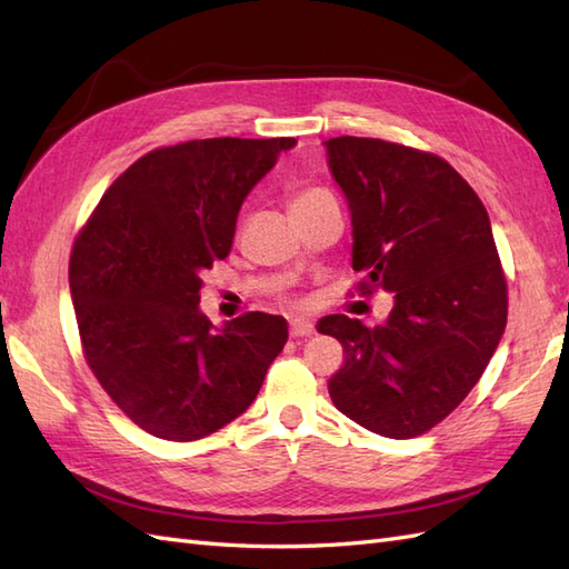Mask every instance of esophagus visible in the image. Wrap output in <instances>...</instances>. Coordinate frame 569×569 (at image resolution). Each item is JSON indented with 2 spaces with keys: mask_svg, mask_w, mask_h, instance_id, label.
Masks as SVG:
<instances>
[{
  "mask_svg": "<svg viewBox=\"0 0 569 569\" xmlns=\"http://www.w3.org/2000/svg\"><path fill=\"white\" fill-rule=\"evenodd\" d=\"M312 335V322L303 318H293L291 320V337H308Z\"/></svg>",
  "mask_w": 569,
  "mask_h": 569,
  "instance_id": "esophagus-1",
  "label": "esophagus"
}]
</instances>
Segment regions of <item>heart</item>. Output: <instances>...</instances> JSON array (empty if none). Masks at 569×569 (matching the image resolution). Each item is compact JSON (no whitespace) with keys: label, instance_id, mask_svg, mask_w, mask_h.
Returning <instances> with one entry per match:
<instances>
[{"label":"heart","instance_id":"b5f03b06","mask_svg":"<svg viewBox=\"0 0 569 569\" xmlns=\"http://www.w3.org/2000/svg\"><path fill=\"white\" fill-rule=\"evenodd\" d=\"M320 196H328V192H325V190H316V188H312V190H303V192H298V196H296V198H293V202H291V208H293V204L308 202V200H312V198H320Z\"/></svg>","mask_w":569,"mask_h":569}]
</instances>
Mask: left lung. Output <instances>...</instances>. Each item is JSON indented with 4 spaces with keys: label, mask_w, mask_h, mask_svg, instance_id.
<instances>
[{
    "label": "left lung",
    "mask_w": 569,
    "mask_h": 569,
    "mask_svg": "<svg viewBox=\"0 0 569 569\" xmlns=\"http://www.w3.org/2000/svg\"><path fill=\"white\" fill-rule=\"evenodd\" d=\"M352 214L361 293H391L373 328L325 316L342 342L328 389L340 413L383 438H416L465 401L506 330V278L487 208L440 156L361 137L325 141Z\"/></svg>",
    "instance_id": "left-lung-1"
}]
</instances>
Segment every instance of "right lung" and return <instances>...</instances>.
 Here are the masks:
<instances>
[{
	"mask_svg": "<svg viewBox=\"0 0 569 569\" xmlns=\"http://www.w3.org/2000/svg\"><path fill=\"white\" fill-rule=\"evenodd\" d=\"M296 139H200L141 156L104 192L70 253L84 359L124 416L190 442L253 403L288 322L247 312L214 328L202 271L232 249L251 188Z\"/></svg>",
	"mask_w": 569,
	"mask_h": 569,
	"instance_id": "add662e5",
	"label": "right lung"
}]
</instances>
